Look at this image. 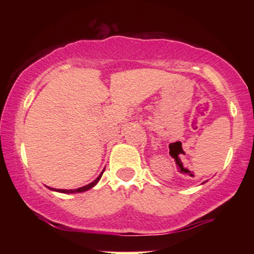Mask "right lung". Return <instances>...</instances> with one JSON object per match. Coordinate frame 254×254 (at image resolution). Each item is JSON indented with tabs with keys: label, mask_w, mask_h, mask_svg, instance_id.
Wrapping results in <instances>:
<instances>
[{
	"label": "right lung",
	"mask_w": 254,
	"mask_h": 254,
	"mask_svg": "<svg viewBox=\"0 0 254 254\" xmlns=\"http://www.w3.org/2000/svg\"><path fill=\"white\" fill-rule=\"evenodd\" d=\"M103 173H104V171L101 172V173H100V176H99V177L97 178V179L94 180V182H92V183H90V184H88V185H84V186H82V188L75 189V190H62V189H52V188H49V186H48V189H50L51 191L61 192V193H77V192H84V191H88V190H90V189H92V188H94V186L97 185L99 180H100L101 176H103Z\"/></svg>",
	"instance_id": "obj_1"
}]
</instances>
